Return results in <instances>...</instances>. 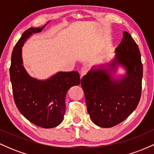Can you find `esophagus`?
I'll return each instance as SVG.
<instances>
[{"label": "esophagus", "mask_w": 154, "mask_h": 154, "mask_svg": "<svg viewBox=\"0 0 154 154\" xmlns=\"http://www.w3.org/2000/svg\"><path fill=\"white\" fill-rule=\"evenodd\" d=\"M88 69L87 66H83L82 69H81V71H80V73H81V78H82V76L85 75L86 74L88 73Z\"/></svg>", "instance_id": "obj_1"}]
</instances>
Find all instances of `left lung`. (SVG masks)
Segmentation results:
<instances>
[{"mask_svg":"<svg viewBox=\"0 0 154 154\" xmlns=\"http://www.w3.org/2000/svg\"><path fill=\"white\" fill-rule=\"evenodd\" d=\"M116 57L111 68H92L81 79L88 112L93 123L109 128L126 119L138 105L142 91L143 63L140 52L128 32L125 31L121 43L116 48ZM117 65L126 69L125 78L115 81L110 70Z\"/></svg>","mask_w":154,"mask_h":154,"instance_id":"1","label":"left lung"}]
</instances>
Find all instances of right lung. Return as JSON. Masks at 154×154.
Segmentation results:
<instances>
[{
	"label": "right lung",
	"instance_id": "right-lung-1",
	"mask_svg": "<svg viewBox=\"0 0 154 154\" xmlns=\"http://www.w3.org/2000/svg\"><path fill=\"white\" fill-rule=\"evenodd\" d=\"M41 28H29L14 48L10 66V79L17 109L26 119L43 128H52L63 121L67 91L80 83L78 72H58L47 80L31 77L22 65V47L33 33Z\"/></svg>",
	"mask_w": 154,
	"mask_h": 154
}]
</instances>
